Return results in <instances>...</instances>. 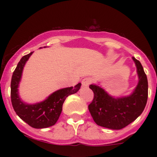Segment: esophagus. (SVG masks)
<instances>
[{
	"label": "esophagus",
	"instance_id": "esophagus-1",
	"mask_svg": "<svg viewBox=\"0 0 157 157\" xmlns=\"http://www.w3.org/2000/svg\"><path fill=\"white\" fill-rule=\"evenodd\" d=\"M91 79L89 78V77H86V78H84L83 80H82V87L86 88L89 86V84L91 83Z\"/></svg>",
	"mask_w": 157,
	"mask_h": 157
}]
</instances>
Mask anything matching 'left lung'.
Returning a JSON list of instances; mask_svg holds the SVG:
<instances>
[{
    "label": "left lung",
    "instance_id": "1",
    "mask_svg": "<svg viewBox=\"0 0 157 157\" xmlns=\"http://www.w3.org/2000/svg\"><path fill=\"white\" fill-rule=\"evenodd\" d=\"M132 59L139 80L129 95L115 97L102 86L96 84L89 86L94 96L89 110L97 125L111 130H120L134 122L145 109L148 90L147 76L140 61L134 57Z\"/></svg>",
    "mask_w": 157,
    "mask_h": 157
}]
</instances>
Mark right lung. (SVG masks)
<instances>
[{
  "label": "right lung",
  "instance_id": "obj_1",
  "mask_svg": "<svg viewBox=\"0 0 157 157\" xmlns=\"http://www.w3.org/2000/svg\"><path fill=\"white\" fill-rule=\"evenodd\" d=\"M46 48V46H44ZM33 52L23 56L14 71L11 81V100L13 109L21 120L35 128H46L54 125L59 119L63 109V104L66 97L77 93L81 83L75 87H68L55 91L44 101L35 104L23 102L19 95L18 87L26 63Z\"/></svg>",
  "mask_w": 157,
  "mask_h": 157
}]
</instances>
